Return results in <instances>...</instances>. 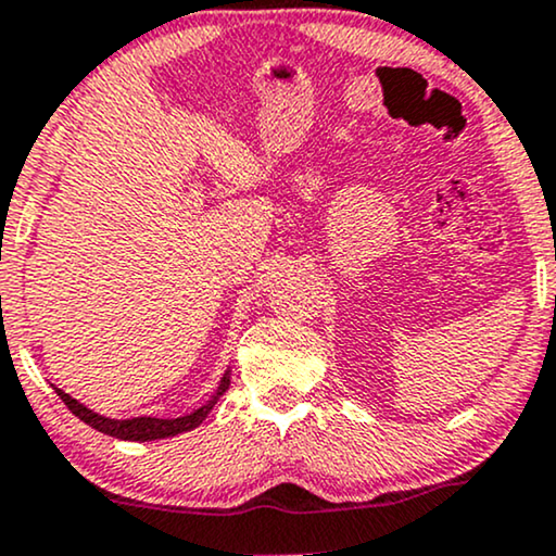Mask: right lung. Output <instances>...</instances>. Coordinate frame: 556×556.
Masks as SVG:
<instances>
[{"label":"right lung","instance_id":"obj_1","mask_svg":"<svg viewBox=\"0 0 556 556\" xmlns=\"http://www.w3.org/2000/svg\"><path fill=\"white\" fill-rule=\"evenodd\" d=\"M228 384H230V377L226 375L220 379V384H217L215 395L210 397L205 405L197 407L194 413H189V416H181V418H130V420L104 418V416H97V413H91L89 407H84L81 403H76V400L68 397L63 390L55 388V392H59V397L66 403V407L76 418L84 420V424L91 428H97V431L115 435V439H125V441H153V439H166V435L192 431L194 426H200L202 420L207 418V413L213 410L217 400L223 397V392L228 390Z\"/></svg>","mask_w":556,"mask_h":556}]
</instances>
